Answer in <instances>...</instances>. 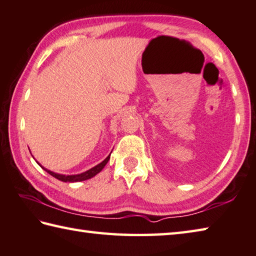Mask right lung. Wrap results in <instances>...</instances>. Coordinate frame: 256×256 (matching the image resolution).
I'll use <instances>...</instances> for the list:
<instances>
[{
	"instance_id": "add662e5",
	"label": "right lung",
	"mask_w": 256,
	"mask_h": 256,
	"mask_svg": "<svg viewBox=\"0 0 256 256\" xmlns=\"http://www.w3.org/2000/svg\"><path fill=\"white\" fill-rule=\"evenodd\" d=\"M110 158V154L108 158H106V159H105L104 161H102L100 164H97V166H94V168L87 170V171H85V172L80 174H70V176L60 174H56V172H52V171L44 169L42 166H42V168H44L46 171H47V172H48L49 174L54 176L56 179H58V180H60V181H64V182H77V181H84V180L90 179V178H92V176H96L97 174H100V171L103 170L104 166H106V164H108V162Z\"/></svg>"
}]
</instances>
